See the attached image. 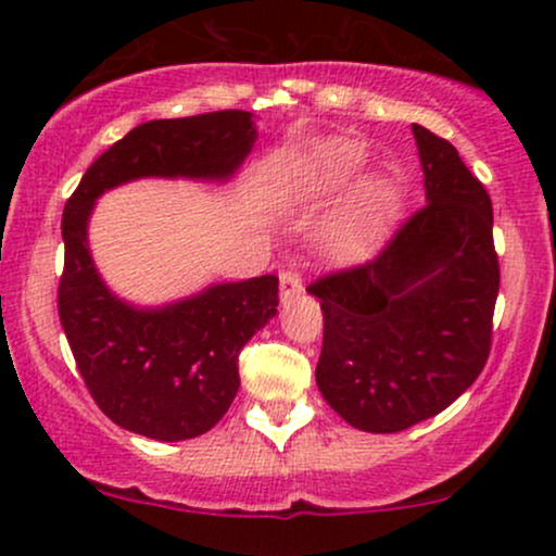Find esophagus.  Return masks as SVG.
Here are the masks:
<instances>
[{
    "label": "esophagus",
    "mask_w": 556,
    "mask_h": 556,
    "mask_svg": "<svg viewBox=\"0 0 556 556\" xmlns=\"http://www.w3.org/2000/svg\"><path fill=\"white\" fill-rule=\"evenodd\" d=\"M303 292V277L295 269H287L279 274V300L290 303L292 298H298Z\"/></svg>",
    "instance_id": "esophagus-1"
}]
</instances>
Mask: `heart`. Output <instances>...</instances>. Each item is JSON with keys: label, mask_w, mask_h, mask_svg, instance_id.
I'll list each match as a JSON object with an SVG mask.
<instances>
[{"label": "heart", "mask_w": 556, "mask_h": 556, "mask_svg": "<svg viewBox=\"0 0 556 556\" xmlns=\"http://www.w3.org/2000/svg\"><path fill=\"white\" fill-rule=\"evenodd\" d=\"M363 162V149L353 140L344 138H329V140H318V143H311L303 154V164L308 167L311 175L316 180L329 182V185H340L344 180L355 175ZM368 195L374 201H381L384 195V185L374 182L368 185Z\"/></svg>", "instance_id": "obj_1"}]
</instances>
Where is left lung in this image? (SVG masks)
<instances>
[{
    "label": "left lung",
    "mask_w": 556,
    "mask_h": 556,
    "mask_svg": "<svg viewBox=\"0 0 556 556\" xmlns=\"http://www.w3.org/2000/svg\"><path fill=\"white\" fill-rule=\"evenodd\" d=\"M426 206L384 251L316 279V384L350 426L394 433L450 407L483 371L500 292L494 212L450 140L413 125Z\"/></svg>",
    "instance_id": "obj_1"
}]
</instances>
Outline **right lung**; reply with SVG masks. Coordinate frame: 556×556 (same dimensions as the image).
Wrapping results in <instances>:
<instances>
[{
  "label": "right lung",
  "mask_w": 556,
  "mask_h": 556,
  "mask_svg": "<svg viewBox=\"0 0 556 556\" xmlns=\"http://www.w3.org/2000/svg\"><path fill=\"white\" fill-rule=\"evenodd\" d=\"M256 138L253 114L240 110L151 119L96 159L65 203L62 329L101 413L140 437L182 442L219 424L240 387V350L277 316L279 279L222 282L138 308L104 285L88 251L96 198L140 177L225 182Z\"/></svg>",
  "instance_id": "right-lung-1"
}]
</instances>
